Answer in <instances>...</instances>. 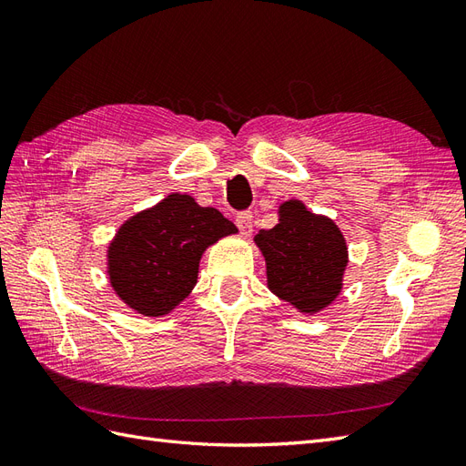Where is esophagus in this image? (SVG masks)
I'll use <instances>...</instances> for the list:
<instances>
[{"mask_svg": "<svg viewBox=\"0 0 466 466\" xmlns=\"http://www.w3.org/2000/svg\"><path fill=\"white\" fill-rule=\"evenodd\" d=\"M235 223H237V228H238V231H241L243 237H250V233H252V214H250V211H241V214L237 216Z\"/></svg>", "mask_w": 466, "mask_h": 466, "instance_id": "obj_1", "label": "esophagus"}]
</instances>
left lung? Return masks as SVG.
I'll return each instance as SVG.
<instances>
[{
	"mask_svg": "<svg viewBox=\"0 0 466 466\" xmlns=\"http://www.w3.org/2000/svg\"><path fill=\"white\" fill-rule=\"evenodd\" d=\"M255 243L266 260L268 289L299 313H320L340 295L348 247L330 218L288 200L278 208V223L258 231Z\"/></svg>",
	"mask_w": 466,
	"mask_h": 466,
	"instance_id": "1",
	"label": "left lung"
}]
</instances>
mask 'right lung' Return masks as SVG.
I'll return each mask as SVG.
<instances>
[{
    "mask_svg": "<svg viewBox=\"0 0 466 466\" xmlns=\"http://www.w3.org/2000/svg\"><path fill=\"white\" fill-rule=\"evenodd\" d=\"M237 228L216 208L173 192L126 219L106 250V274L122 303L144 317L168 315L198 281L204 250Z\"/></svg>",
    "mask_w": 466,
    "mask_h": 466,
    "instance_id": "obj_1",
    "label": "right lung"
}]
</instances>
